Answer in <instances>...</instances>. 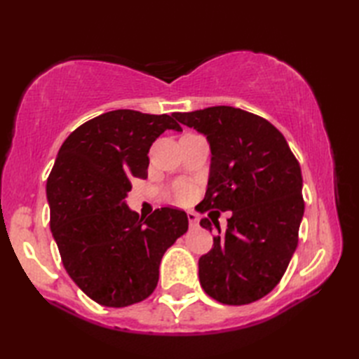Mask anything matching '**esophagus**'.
<instances>
[{
	"label": "esophagus",
	"mask_w": 359,
	"mask_h": 359,
	"mask_svg": "<svg viewBox=\"0 0 359 359\" xmlns=\"http://www.w3.org/2000/svg\"><path fill=\"white\" fill-rule=\"evenodd\" d=\"M187 216H188L189 226H191V228L197 226V222H199V219H197V215H196V212H194V211H188V212H187Z\"/></svg>",
	"instance_id": "esophagus-1"
}]
</instances>
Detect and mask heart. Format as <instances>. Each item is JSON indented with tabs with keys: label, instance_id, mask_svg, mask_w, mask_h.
Instances as JSON below:
<instances>
[{
	"label": "heart",
	"instance_id": "1",
	"mask_svg": "<svg viewBox=\"0 0 359 359\" xmlns=\"http://www.w3.org/2000/svg\"><path fill=\"white\" fill-rule=\"evenodd\" d=\"M189 193H191V189H189V187L187 184H179L174 188V196H175V199H179V201H185L189 196Z\"/></svg>",
	"mask_w": 359,
	"mask_h": 359
}]
</instances>
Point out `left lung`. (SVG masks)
<instances>
[{"mask_svg":"<svg viewBox=\"0 0 359 359\" xmlns=\"http://www.w3.org/2000/svg\"><path fill=\"white\" fill-rule=\"evenodd\" d=\"M172 116L210 143L208 188L199 211H231L225 231L213 220L217 236L199 259L201 285L228 306L261 299L278 285L297 247L301 166L285 137L251 112L211 106ZM201 225L212 231L208 217Z\"/></svg>","mask_w":359,"mask_h":359,"instance_id":"1","label":"left lung"}]
</instances>
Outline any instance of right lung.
I'll use <instances>...</instances> for the list:
<instances>
[{"mask_svg":"<svg viewBox=\"0 0 359 359\" xmlns=\"http://www.w3.org/2000/svg\"><path fill=\"white\" fill-rule=\"evenodd\" d=\"M174 116L104 112L67 137L49 174L50 231L67 274L90 299L126 307L154 292L165 251L188 230L185 211L147 219L126 205L131 180L147 179L151 144Z\"/></svg>","mask_w":359,"mask_h":359,"instance_id":"add662e5","label":"right lung"}]
</instances>
